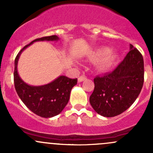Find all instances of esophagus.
Here are the masks:
<instances>
[{
  "label": "esophagus",
  "instance_id": "34e87169",
  "mask_svg": "<svg viewBox=\"0 0 153 153\" xmlns=\"http://www.w3.org/2000/svg\"><path fill=\"white\" fill-rule=\"evenodd\" d=\"M84 80H86V77L84 76V75H81V76H80L79 78H78V82H82V81H84Z\"/></svg>",
  "mask_w": 153,
  "mask_h": 153
}]
</instances>
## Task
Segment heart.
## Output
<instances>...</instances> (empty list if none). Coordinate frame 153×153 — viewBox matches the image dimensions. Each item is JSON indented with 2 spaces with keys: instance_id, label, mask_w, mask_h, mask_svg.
<instances>
[{
  "instance_id": "obj_1",
  "label": "heart",
  "mask_w": 153,
  "mask_h": 153,
  "mask_svg": "<svg viewBox=\"0 0 153 153\" xmlns=\"http://www.w3.org/2000/svg\"><path fill=\"white\" fill-rule=\"evenodd\" d=\"M118 54L111 52L109 48L98 47L88 55V58L92 61H97L96 69L99 72H107L110 70L118 60Z\"/></svg>"
}]
</instances>
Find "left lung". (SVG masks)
Wrapping results in <instances>:
<instances>
[{"label":"left lung","instance_id":"8db88e82","mask_svg":"<svg viewBox=\"0 0 153 153\" xmlns=\"http://www.w3.org/2000/svg\"><path fill=\"white\" fill-rule=\"evenodd\" d=\"M143 59L129 45V52L112 72L94 78L95 89L89 97L94 110L102 116H116L136 100L143 84Z\"/></svg>","mask_w":153,"mask_h":153}]
</instances>
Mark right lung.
Wrapping results in <instances>:
<instances>
[{"label":"right lung","mask_w":153,"mask_h":153,"mask_svg":"<svg viewBox=\"0 0 153 153\" xmlns=\"http://www.w3.org/2000/svg\"><path fill=\"white\" fill-rule=\"evenodd\" d=\"M57 35L43 37L32 41L17 55L15 60L14 83L15 90L24 104L32 112L43 118H52L62 112L69 100L72 87L77 84V78L71 79L61 75L49 84L31 86L24 82L18 72V62L23 51L36 41H57Z\"/></svg>","instance_id":"right-lung-1"}]
</instances>
